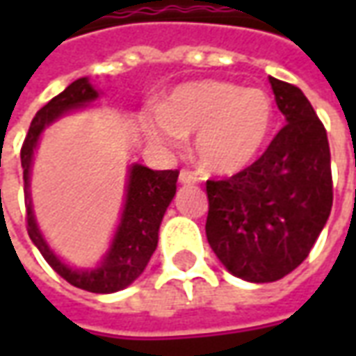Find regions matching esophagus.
I'll use <instances>...</instances> for the list:
<instances>
[{
  "mask_svg": "<svg viewBox=\"0 0 356 356\" xmlns=\"http://www.w3.org/2000/svg\"><path fill=\"white\" fill-rule=\"evenodd\" d=\"M179 181H181L183 185H194V183L200 181V177L191 170H181V173H179Z\"/></svg>",
  "mask_w": 356,
  "mask_h": 356,
  "instance_id": "34e87169",
  "label": "esophagus"
}]
</instances>
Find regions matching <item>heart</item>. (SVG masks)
Returning a JSON list of instances; mask_svg holds the SVG:
<instances>
[{
	"instance_id": "heart-1",
	"label": "heart",
	"mask_w": 356,
	"mask_h": 356,
	"mask_svg": "<svg viewBox=\"0 0 356 356\" xmlns=\"http://www.w3.org/2000/svg\"><path fill=\"white\" fill-rule=\"evenodd\" d=\"M275 124L273 101L261 89H244L221 80L185 83L173 89L162 108L145 118L158 147L179 148L196 133L194 150L206 170L238 173L267 145Z\"/></svg>"
}]
</instances>
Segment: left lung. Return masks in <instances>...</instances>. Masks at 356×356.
<instances>
[{
  "label": "left lung",
  "instance_id": "1",
  "mask_svg": "<svg viewBox=\"0 0 356 356\" xmlns=\"http://www.w3.org/2000/svg\"><path fill=\"white\" fill-rule=\"evenodd\" d=\"M268 81L288 124L246 170L206 183L209 246L229 273L257 284L305 261L334 200L324 125L301 89Z\"/></svg>",
  "mask_w": 356,
  "mask_h": 356
}]
</instances>
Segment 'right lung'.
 Returning a JSON list of instances; mask_svg holds the SVG:
<instances>
[{
  "instance_id": "add662e5",
  "label": "right lung",
  "mask_w": 356,
  "mask_h": 356,
  "mask_svg": "<svg viewBox=\"0 0 356 356\" xmlns=\"http://www.w3.org/2000/svg\"><path fill=\"white\" fill-rule=\"evenodd\" d=\"M97 97L99 93L95 91L88 78H80L72 81L63 93L53 97L42 110H38L26 133V139L20 148V163L24 170L28 236L40 250L43 259L49 263L57 275L63 276L66 282H70L76 288L93 291V293H112L129 286L137 276H140V273L150 261L158 246V231H160L162 217L177 191L179 171H154L139 163L133 165L129 170V183H127V194H125V206L120 227L114 234L108 254L104 255L101 265L93 270L70 268L51 252V248L47 246V242L35 225L30 193H28L32 156H34V148L43 129L53 124L57 118L66 114L68 110L86 106Z\"/></svg>"
}]
</instances>
